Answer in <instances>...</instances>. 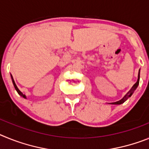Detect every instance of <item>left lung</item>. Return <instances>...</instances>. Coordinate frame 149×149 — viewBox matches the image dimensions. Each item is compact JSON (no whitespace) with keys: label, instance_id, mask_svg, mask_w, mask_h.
Here are the masks:
<instances>
[{"label":"left lung","instance_id":"left-lung-1","mask_svg":"<svg viewBox=\"0 0 149 149\" xmlns=\"http://www.w3.org/2000/svg\"><path fill=\"white\" fill-rule=\"evenodd\" d=\"M139 78H140V70H139V73H138V79H137L136 82L135 84H134L133 86H132V88H130V90L126 94H125V96H124V97L122 98V99H121L120 100H118V101H116V102H114V103H111L110 104H114V105H120V104H121V103H123L124 102H125L128 99L129 97H130L132 96V94H134V91L136 90V89L137 88V87H138V85H139Z\"/></svg>","mask_w":149,"mask_h":149}]
</instances>
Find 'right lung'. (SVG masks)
<instances>
[{"label": "right lung", "mask_w": 149, "mask_h": 149, "mask_svg": "<svg viewBox=\"0 0 149 149\" xmlns=\"http://www.w3.org/2000/svg\"><path fill=\"white\" fill-rule=\"evenodd\" d=\"M10 76H11V79H12V82H13V85H14V88H15V90H16V91H17V92H18V94H19L21 97H22L23 98H24V99H27L26 96H25V95H24V94H23V93L22 92V91H19V89L18 88V87H17V85H15V81H14L12 75H10Z\"/></svg>", "instance_id": "obj_1"}]
</instances>
